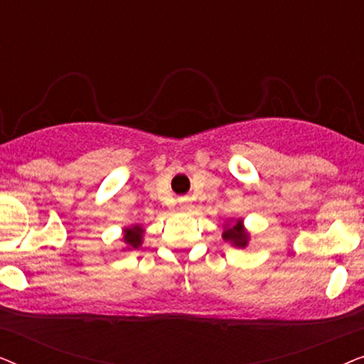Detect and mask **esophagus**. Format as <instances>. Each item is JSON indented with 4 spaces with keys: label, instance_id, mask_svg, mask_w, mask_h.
<instances>
[{
    "label": "esophagus",
    "instance_id": "1",
    "mask_svg": "<svg viewBox=\"0 0 364 364\" xmlns=\"http://www.w3.org/2000/svg\"><path fill=\"white\" fill-rule=\"evenodd\" d=\"M181 203H182V208H183V210H188V208H191V205H188V200H187V198H181Z\"/></svg>",
    "mask_w": 364,
    "mask_h": 364
}]
</instances>
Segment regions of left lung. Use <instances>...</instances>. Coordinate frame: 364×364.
Here are the masks:
<instances>
[{"mask_svg": "<svg viewBox=\"0 0 364 364\" xmlns=\"http://www.w3.org/2000/svg\"><path fill=\"white\" fill-rule=\"evenodd\" d=\"M222 238L225 242H230L233 247L245 248L248 245V240H250V235H248L245 227H243L242 218H238V220H235V223H232V225L227 223L225 230L222 233Z\"/></svg>", "mask_w": 364, "mask_h": 364, "instance_id": "obj_1", "label": "left lung"}]
</instances>
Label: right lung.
<instances>
[{
  "label": "right lung",
  "instance_id": "right-lung-1",
  "mask_svg": "<svg viewBox=\"0 0 364 364\" xmlns=\"http://www.w3.org/2000/svg\"><path fill=\"white\" fill-rule=\"evenodd\" d=\"M142 237H144V228L141 225L127 227L124 228L122 242L126 243L129 250H132V248H139L142 245Z\"/></svg>",
  "mask_w": 364,
  "mask_h": 364
}]
</instances>
